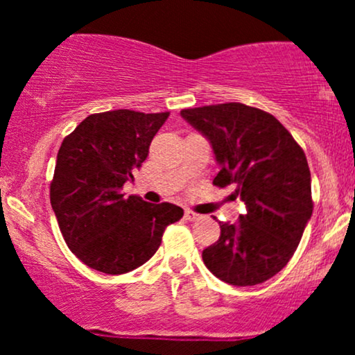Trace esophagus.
Returning <instances> with one entry per match:
<instances>
[{
  "instance_id": "esophagus-1",
  "label": "esophagus",
  "mask_w": 355,
  "mask_h": 355,
  "mask_svg": "<svg viewBox=\"0 0 355 355\" xmlns=\"http://www.w3.org/2000/svg\"><path fill=\"white\" fill-rule=\"evenodd\" d=\"M185 218L190 220V222H197V220L202 218V215L195 214V211H191V210H185Z\"/></svg>"
}]
</instances>
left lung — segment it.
<instances>
[{"label":"left lung","instance_id":"8db88e82","mask_svg":"<svg viewBox=\"0 0 355 355\" xmlns=\"http://www.w3.org/2000/svg\"><path fill=\"white\" fill-rule=\"evenodd\" d=\"M180 115L210 141L220 165L214 185L235 183V195L247 205L239 222H218L220 239L202 252L203 263L230 285L266 282L287 266L312 217L304 150L274 115L243 103Z\"/></svg>","mask_w":355,"mask_h":355}]
</instances>
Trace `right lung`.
Returning <instances> with one entry per match:
<instances>
[{"instance_id": "obj_1", "label": "right lung", "mask_w": 355, "mask_h": 355, "mask_svg": "<svg viewBox=\"0 0 355 355\" xmlns=\"http://www.w3.org/2000/svg\"><path fill=\"white\" fill-rule=\"evenodd\" d=\"M168 115L95 113L61 144L50 200L64 242L85 266L110 275L135 270L158 250L166 227L183 217L173 203L121 193Z\"/></svg>"}]
</instances>
